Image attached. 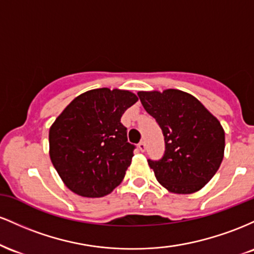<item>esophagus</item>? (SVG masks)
I'll list each match as a JSON object with an SVG mask.
<instances>
[{"instance_id":"1","label":"esophagus","mask_w":254,"mask_h":254,"mask_svg":"<svg viewBox=\"0 0 254 254\" xmlns=\"http://www.w3.org/2000/svg\"><path fill=\"white\" fill-rule=\"evenodd\" d=\"M138 149L141 151H144L145 150V142L144 141H141L138 143Z\"/></svg>"}]
</instances>
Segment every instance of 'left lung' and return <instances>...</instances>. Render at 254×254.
Wrapping results in <instances>:
<instances>
[{
    "mask_svg": "<svg viewBox=\"0 0 254 254\" xmlns=\"http://www.w3.org/2000/svg\"><path fill=\"white\" fill-rule=\"evenodd\" d=\"M138 98L165 137L161 159H148L157 182L174 193L200 190L223 159L224 131L220 122L182 90L138 92Z\"/></svg>",
    "mask_w": 254,
    "mask_h": 254,
    "instance_id": "obj_1",
    "label": "left lung"
}]
</instances>
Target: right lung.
Here are the masks:
<instances>
[{
    "label": "right lung",
    "instance_id": "right-lung-1",
    "mask_svg": "<svg viewBox=\"0 0 254 254\" xmlns=\"http://www.w3.org/2000/svg\"><path fill=\"white\" fill-rule=\"evenodd\" d=\"M137 100L127 90L93 89L58 116L49 132L50 157L69 190L95 198L121 184L136 148L121 118Z\"/></svg>",
    "mask_w": 254,
    "mask_h": 254
}]
</instances>
